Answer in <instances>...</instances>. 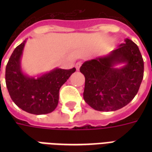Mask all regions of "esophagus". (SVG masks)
<instances>
[{
    "label": "esophagus",
    "mask_w": 152,
    "mask_h": 152,
    "mask_svg": "<svg viewBox=\"0 0 152 152\" xmlns=\"http://www.w3.org/2000/svg\"><path fill=\"white\" fill-rule=\"evenodd\" d=\"M81 64H82V63H81V61H78V62H77V63H76V70H77V71H78L79 69H80V68Z\"/></svg>",
    "instance_id": "1"
}]
</instances>
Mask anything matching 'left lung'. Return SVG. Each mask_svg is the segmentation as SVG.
<instances>
[{"label":"left lung","mask_w":152,"mask_h":152,"mask_svg":"<svg viewBox=\"0 0 152 152\" xmlns=\"http://www.w3.org/2000/svg\"><path fill=\"white\" fill-rule=\"evenodd\" d=\"M123 64L121 68L115 66ZM85 77L84 101L95 110L115 111L133 99L144 77V60L137 44L126 39L109 54L87 61L80 69Z\"/></svg>","instance_id":"obj_1"}]
</instances>
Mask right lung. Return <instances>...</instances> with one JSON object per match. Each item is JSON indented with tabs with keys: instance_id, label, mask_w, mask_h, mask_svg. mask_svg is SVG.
<instances>
[{
	"instance_id": "1",
	"label": "right lung",
	"mask_w": 152,
	"mask_h": 152,
	"mask_svg": "<svg viewBox=\"0 0 152 152\" xmlns=\"http://www.w3.org/2000/svg\"><path fill=\"white\" fill-rule=\"evenodd\" d=\"M26 40L14 50L5 69V82L11 99L23 110L33 114H46L58 104L59 90L76 69H53L37 78L22 71L21 57Z\"/></svg>"
}]
</instances>
